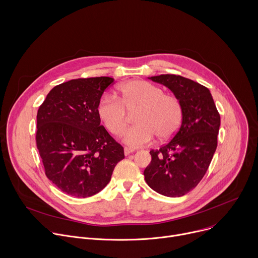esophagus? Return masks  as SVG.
<instances>
[{
  "instance_id": "esophagus-1",
  "label": "esophagus",
  "mask_w": 258,
  "mask_h": 258,
  "mask_svg": "<svg viewBox=\"0 0 258 258\" xmlns=\"http://www.w3.org/2000/svg\"><path fill=\"white\" fill-rule=\"evenodd\" d=\"M133 152H135L134 148H130V147H124V154L125 155H130Z\"/></svg>"
}]
</instances>
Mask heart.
Masks as SVG:
<instances>
[{
    "mask_svg": "<svg viewBox=\"0 0 258 258\" xmlns=\"http://www.w3.org/2000/svg\"><path fill=\"white\" fill-rule=\"evenodd\" d=\"M117 98L105 95L97 105V112L107 130L120 135L127 123L125 109L138 108L135 115L136 125L126 130L122 140L133 147H142L153 141H166L177 132L182 108L179 100L147 81L135 80L117 88Z\"/></svg>",
    "mask_w": 258,
    "mask_h": 258,
    "instance_id": "obj_1",
    "label": "heart"
}]
</instances>
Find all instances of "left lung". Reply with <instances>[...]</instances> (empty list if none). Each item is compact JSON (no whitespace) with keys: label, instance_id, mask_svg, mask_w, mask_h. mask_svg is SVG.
Segmentation results:
<instances>
[{"label":"left lung","instance_id":"obj_1","mask_svg":"<svg viewBox=\"0 0 258 258\" xmlns=\"http://www.w3.org/2000/svg\"><path fill=\"white\" fill-rule=\"evenodd\" d=\"M168 88L182 108L181 124L144 170L145 180L155 192L180 197L192 191L206 173L217 147L220 116L204 86L174 75L149 78Z\"/></svg>","mask_w":258,"mask_h":258}]
</instances>
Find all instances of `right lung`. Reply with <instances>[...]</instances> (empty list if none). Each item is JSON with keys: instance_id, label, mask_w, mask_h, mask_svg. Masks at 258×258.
<instances>
[{"instance_id": "obj_1", "label": "right lung", "mask_w": 258, "mask_h": 258, "mask_svg": "<svg viewBox=\"0 0 258 258\" xmlns=\"http://www.w3.org/2000/svg\"><path fill=\"white\" fill-rule=\"evenodd\" d=\"M114 82L100 77L54 87L36 115V147L47 177L67 195L86 198L103 190L123 148L108 134L97 112L104 91Z\"/></svg>"}]
</instances>
